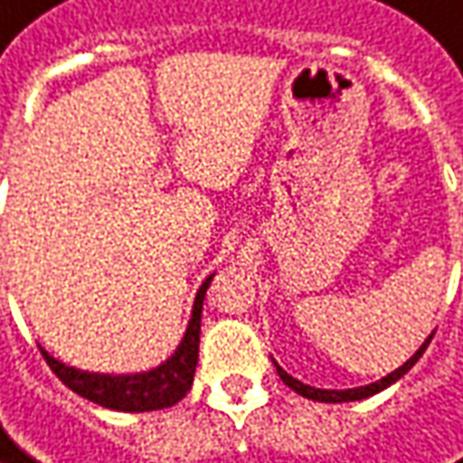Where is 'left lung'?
I'll return each mask as SVG.
<instances>
[{
	"instance_id": "left-lung-1",
	"label": "left lung",
	"mask_w": 463,
	"mask_h": 463,
	"mask_svg": "<svg viewBox=\"0 0 463 463\" xmlns=\"http://www.w3.org/2000/svg\"><path fill=\"white\" fill-rule=\"evenodd\" d=\"M435 335V333H432ZM432 335L424 340L420 345V351L403 364V367H398L395 372H391L388 377H383V380H377V383H369V385H362V388H348V391H322V388H312V385H304L301 380H296V377H290L286 369L280 367L278 362H275V369H278V374H280V380L286 383L290 391H296L298 395H304V398H312V401H322V403H345V401H362V398H369V395L380 393V391H385L388 385H393L395 380H401L409 369L414 367L417 362L421 359V354L427 351V345H430V340Z\"/></svg>"
}]
</instances>
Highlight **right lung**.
Here are the masks:
<instances>
[{
	"label": "right lung",
	"mask_w": 463,
	"mask_h": 463,
	"mask_svg": "<svg viewBox=\"0 0 463 463\" xmlns=\"http://www.w3.org/2000/svg\"><path fill=\"white\" fill-rule=\"evenodd\" d=\"M214 275H209L194 301V312L188 330L175 348V354L162 362L159 367L138 374H96V372H80V369L68 367L49 356L42 348L46 364L52 372L68 385L72 393L83 395L94 401L104 409L115 411H156L175 406L183 395L194 385V372L199 364V333H202V307H204L206 288Z\"/></svg>",
	"instance_id": "obj_1"
}]
</instances>
